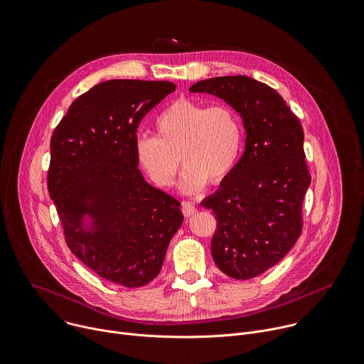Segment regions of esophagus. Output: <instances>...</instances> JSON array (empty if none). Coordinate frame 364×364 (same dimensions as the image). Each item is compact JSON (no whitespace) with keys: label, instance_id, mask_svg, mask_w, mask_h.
Listing matches in <instances>:
<instances>
[{"label":"esophagus","instance_id":"esophagus-1","mask_svg":"<svg viewBox=\"0 0 364 364\" xmlns=\"http://www.w3.org/2000/svg\"><path fill=\"white\" fill-rule=\"evenodd\" d=\"M182 212L188 218V216H192L193 213H196V208L192 202H183L182 203Z\"/></svg>","mask_w":364,"mask_h":364}]
</instances>
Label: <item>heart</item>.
Here are the masks:
<instances>
[{
  "label": "heart",
  "instance_id": "heart-1",
  "mask_svg": "<svg viewBox=\"0 0 364 364\" xmlns=\"http://www.w3.org/2000/svg\"><path fill=\"white\" fill-rule=\"evenodd\" d=\"M155 136L136 141L143 172L159 188L173 185L179 159L185 165L179 191L200 192L209 182H221L234 169L242 146L238 116L227 106L208 107L192 99H178L155 120Z\"/></svg>",
  "mask_w": 364,
  "mask_h": 364
}]
</instances>
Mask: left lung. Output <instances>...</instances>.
Segmentation results:
<instances>
[{
    "label": "left lung",
    "instance_id": "8db88e82",
    "mask_svg": "<svg viewBox=\"0 0 364 364\" xmlns=\"http://www.w3.org/2000/svg\"><path fill=\"white\" fill-rule=\"evenodd\" d=\"M189 92L223 99L242 119L245 151L200 206L218 223L210 242L218 268L235 279L254 278L278 264L301 234L311 182L303 127L274 89L247 76L200 80Z\"/></svg>",
    "mask_w": 364,
    "mask_h": 364
}]
</instances>
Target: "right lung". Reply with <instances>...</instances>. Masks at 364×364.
<instances>
[{
	"mask_svg": "<svg viewBox=\"0 0 364 364\" xmlns=\"http://www.w3.org/2000/svg\"><path fill=\"white\" fill-rule=\"evenodd\" d=\"M175 92L171 82L107 80L77 97L55 127L48 192L65 242L99 277L129 288L151 282L181 228V202L144 181L137 126Z\"/></svg>",
	"mask_w": 364,
	"mask_h": 364,
	"instance_id": "right-lung-1",
	"label": "right lung"
}]
</instances>
